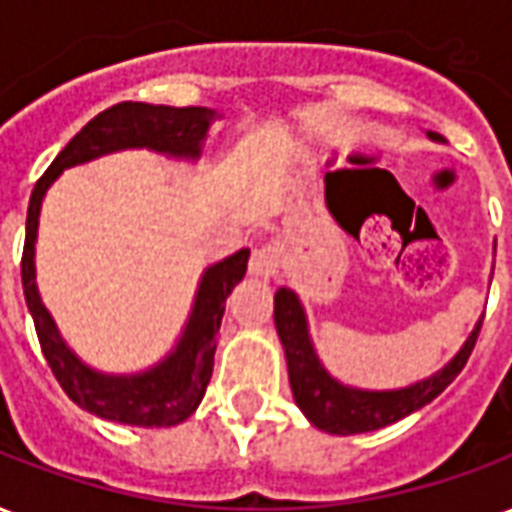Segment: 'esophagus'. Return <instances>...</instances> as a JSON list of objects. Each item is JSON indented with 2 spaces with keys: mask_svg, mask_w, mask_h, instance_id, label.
Returning a JSON list of instances; mask_svg holds the SVG:
<instances>
[{
  "mask_svg": "<svg viewBox=\"0 0 512 512\" xmlns=\"http://www.w3.org/2000/svg\"><path fill=\"white\" fill-rule=\"evenodd\" d=\"M279 246L266 244L252 252V260H249V274L257 276V279H276L279 276Z\"/></svg>",
  "mask_w": 512,
  "mask_h": 512,
  "instance_id": "34e87169",
  "label": "esophagus"
}]
</instances>
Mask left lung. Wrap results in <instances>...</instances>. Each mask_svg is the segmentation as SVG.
I'll use <instances>...</instances> for the list:
<instances>
[{
	"label": "left lung",
	"mask_w": 512,
	"mask_h": 512,
	"mask_svg": "<svg viewBox=\"0 0 512 512\" xmlns=\"http://www.w3.org/2000/svg\"><path fill=\"white\" fill-rule=\"evenodd\" d=\"M434 143H442L439 132H426ZM274 323L279 342L285 347L287 374H290V388H293L295 404L301 407L306 420L328 434H363V431H377L391 426L396 420L407 418L420 407H426L439 393L456 380V374L464 369V363L472 355V347L478 342L483 314L469 331L467 342L458 347L442 369L429 377L391 388V391H369V388H355L347 382L336 380L320 361L314 350L309 320L301 298L290 287H279L274 295Z\"/></svg>",
	"instance_id": "1"
}]
</instances>
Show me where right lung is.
Returning <instances> with one entry per match:
<instances>
[{"instance_id":"obj_1","label":"right lung","mask_w":512,"mask_h":512,"mask_svg":"<svg viewBox=\"0 0 512 512\" xmlns=\"http://www.w3.org/2000/svg\"><path fill=\"white\" fill-rule=\"evenodd\" d=\"M214 119H219V113L211 108L119 102L108 111L97 113L59 151V157L51 162V168L45 170L43 179L32 189L29 211H26L24 257H21L26 306L37 328L45 361L64 393L97 418L143 426V429H160V426H176L198 410L208 380H211V369H214L217 333L222 325V314H225V301L227 295L233 293V287L244 279L249 249H241L236 255L219 260L200 274L184 331L162 361L132 374L100 372L64 342L59 325L45 309L40 290H37L34 244H37L43 200L64 170L100 160L116 151L149 149L168 160L198 162L203 157V146H206Z\"/></svg>"}]
</instances>
